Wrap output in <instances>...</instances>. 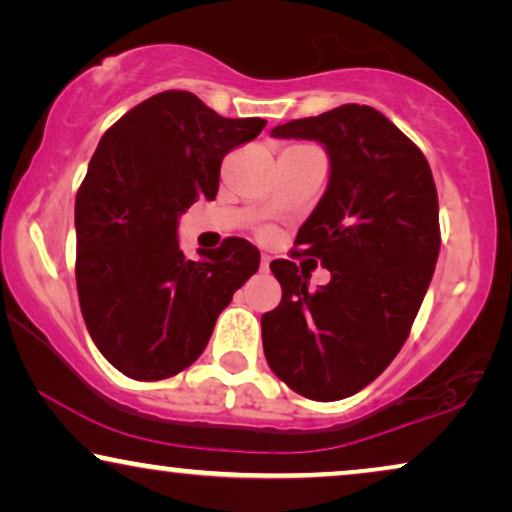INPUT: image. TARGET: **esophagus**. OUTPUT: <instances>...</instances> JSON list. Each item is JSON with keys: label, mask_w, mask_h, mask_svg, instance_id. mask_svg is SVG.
<instances>
[{"label": "esophagus", "mask_w": 512, "mask_h": 512, "mask_svg": "<svg viewBox=\"0 0 512 512\" xmlns=\"http://www.w3.org/2000/svg\"><path fill=\"white\" fill-rule=\"evenodd\" d=\"M268 268H270V258H268V256H263V258H261V270L265 272Z\"/></svg>", "instance_id": "1"}]
</instances>
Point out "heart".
<instances>
[{
  "label": "heart",
  "mask_w": 512,
  "mask_h": 512,
  "mask_svg": "<svg viewBox=\"0 0 512 512\" xmlns=\"http://www.w3.org/2000/svg\"><path fill=\"white\" fill-rule=\"evenodd\" d=\"M296 146H300V144H296ZM289 149H291V146H289Z\"/></svg>",
  "instance_id": "1"
}]
</instances>
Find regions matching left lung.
Here are the masks:
<instances>
[{"mask_svg":"<svg viewBox=\"0 0 512 512\" xmlns=\"http://www.w3.org/2000/svg\"><path fill=\"white\" fill-rule=\"evenodd\" d=\"M272 137L314 139L331 158L328 188L293 254L317 258L331 282L307 291L296 263H270L282 303L261 319L263 352L296 394L340 401L408 340L440 251L436 184L417 144L366 104L277 125Z\"/></svg>","mask_w":512,"mask_h":512,"instance_id":"1","label":"left lung"}]
</instances>
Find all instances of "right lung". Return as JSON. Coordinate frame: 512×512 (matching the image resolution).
<instances>
[{"mask_svg":"<svg viewBox=\"0 0 512 512\" xmlns=\"http://www.w3.org/2000/svg\"><path fill=\"white\" fill-rule=\"evenodd\" d=\"M263 128V118H223L188 90H165L97 144L76 193V289L90 338L132 380L191 366L258 270L261 254L242 237L188 261L177 226L195 200L216 198L223 156Z\"/></svg>","mask_w":512,"mask_h":512,"instance_id":"obj_1","label":"right lung"}]
</instances>
